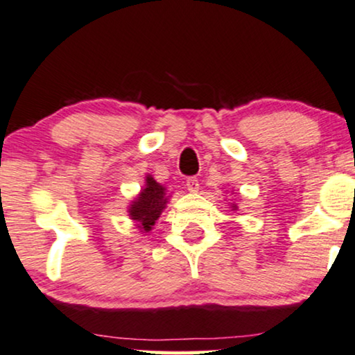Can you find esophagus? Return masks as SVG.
<instances>
[{
	"label": "esophagus",
	"mask_w": 355,
	"mask_h": 355,
	"mask_svg": "<svg viewBox=\"0 0 355 355\" xmlns=\"http://www.w3.org/2000/svg\"><path fill=\"white\" fill-rule=\"evenodd\" d=\"M187 190L191 191V193L198 191V190H200L198 178H196V177H188V178H187Z\"/></svg>",
	"instance_id": "1"
}]
</instances>
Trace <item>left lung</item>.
I'll return each instance as SVG.
<instances>
[{"label": "left lung", "mask_w": 355, "mask_h": 355, "mask_svg": "<svg viewBox=\"0 0 355 355\" xmlns=\"http://www.w3.org/2000/svg\"><path fill=\"white\" fill-rule=\"evenodd\" d=\"M231 206H232V209H237V205H234V203H232Z\"/></svg>", "instance_id": "1"}]
</instances>
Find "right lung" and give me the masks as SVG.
<instances>
[{"label":"right lung","mask_w":355,"mask_h":355,"mask_svg":"<svg viewBox=\"0 0 355 355\" xmlns=\"http://www.w3.org/2000/svg\"><path fill=\"white\" fill-rule=\"evenodd\" d=\"M167 203V188L157 183L152 175H147L144 188L139 193L137 198L131 201L128 213L132 221L137 223L139 230L149 232Z\"/></svg>","instance_id":"add662e5"}]
</instances>
